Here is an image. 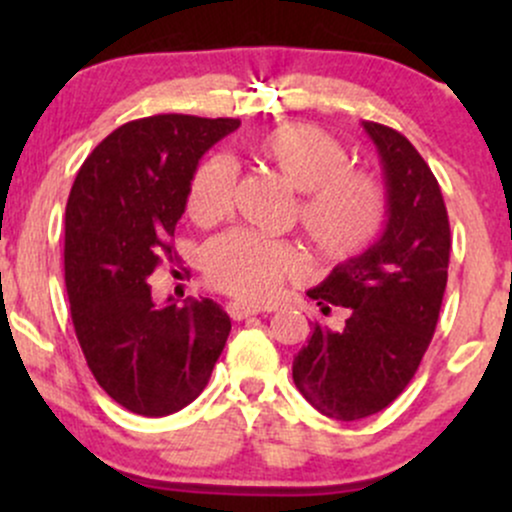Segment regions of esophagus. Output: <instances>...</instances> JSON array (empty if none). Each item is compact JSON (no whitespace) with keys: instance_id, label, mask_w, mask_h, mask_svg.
Listing matches in <instances>:
<instances>
[{"instance_id":"esophagus-1","label":"esophagus","mask_w":512,"mask_h":512,"mask_svg":"<svg viewBox=\"0 0 512 512\" xmlns=\"http://www.w3.org/2000/svg\"><path fill=\"white\" fill-rule=\"evenodd\" d=\"M226 313L233 317V320H245V317H252L260 313V308H255V305H245L240 301H231L226 305Z\"/></svg>"}]
</instances>
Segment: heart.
<instances>
[{
    "label": "heart",
    "mask_w": 512,
    "mask_h": 512,
    "mask_svg": "<svg viewBox=\"0 0 512 512\" xmlns=\"http://www.w3.org/2000/svg\"><path fill=\"white\" fill-rule=\"evenodd\" d=\"M248 154L279 175L298 195V223L313 250L327 262L361 255L383 233L387 192L375 173L349 166L346 146L310 122H281L248 139ZM236 168L226 156H211L195 170L187 190V214L195 223H214L231 209ZM216 289L262 303L286 279L301 274L303 262L289 243L231 231L216 238L204 257Z\"/></svg>",
    "instance_id": "heart-1"
}]
</instances>
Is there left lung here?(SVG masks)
Returning <instances> with one entry per match:
<instances>
[{"label": "left lung", "instance_id": "8db88e82", "mask_svg": "<svg viewBox=\"0 0 512 512\" xmlns=\"http://www.w3.org/2000/svg\"><path fill=\"white\" fill-rule=\"evenodd\" d=\"M363 129L385 170V231L308 291L322 313L342 305L349 317L339 332L315 322L293 358L298 392L339 421L378 414L414 378L438 325L452 243L440 185L419 151L392 127Z\"/></svg>", "mask_w": 512, "mask_h": 512}]
</instances>
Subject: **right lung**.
<instances>
[{
    "label": "right lung",
    "instance_id": "obj_1",
    "mask_svg": "<svg viewBox=\"0 0 512 512\" xmlns=\"http://www.w3.org/2000/svg\"><path fill=\"white\" fill-rule=\"evenodd\" d=\"M233 117L154 115L117 127L76 173L64 216V284L76 339L98 385L142 416L199 397L231 317L211 298L156 305L146 284L185 214L199 158Z\"/></svg>",
    "mask_w": 512,
    "mask_h": 512
}]
</instances>
